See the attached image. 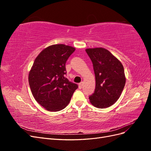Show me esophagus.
Returning a JSON list of instances; mask_svg holds the SVG:
<instances>
[{
  "label": "esophagus",
  "mask_w": 151,
  "mask_h": 151,
  "mask_svg": "<svg viewBox=\"0 0 151 151\" xmlns=\"http://www.w3.org/2000/svg\"><path fill=\"white\" fill-rule=\"evenodd\" d=\"M83 83H81L80 84H79V89L83 88Z\"/></svg>",
  "instance_id": "obj_1"
}]
</instances>
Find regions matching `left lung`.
I'll list each match as a JSON object with an SVG mask.
<instances>
[{
  "label": "left lung",
  "mask_w": 151,
  "mask_h": 151,
  "mask_svg": "<svg viewBox=\"0 0 151 151\" xmlns=\"http://www.w3.org/2000/svg\"><path fill=\"white\" fill-rule=\"evenodd\" d=\"M86 52L92 61L96 78L94 92L89 97L90 102L98 108H108L120 98L125 87L123 66L105 48H88Z\"/></svg>",
  "instance_id": "1"
}]
</instances>
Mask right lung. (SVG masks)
I'll return each mask as SVG.
<instances>
[{
  "label": "right lung",
  "mask_w": 151,
  "mask_h": 151,
  "mask_svg": "<svg viewBox=\"0 0 151 151\" xmlns=\"http://www.w3.org/2000/svg\"><path fill=\"white\" fill-rule=\"evenodd\" d=\"M76 48L59 44L42 50L29 73V84L33 97L50 111H58L69 103L78 88L65 77V63Z\"/></svg>",
  "instance_id": "right-lung-1"
}]
</instances>
